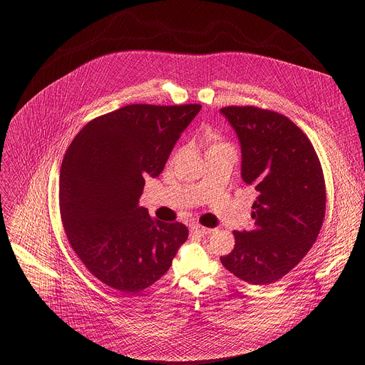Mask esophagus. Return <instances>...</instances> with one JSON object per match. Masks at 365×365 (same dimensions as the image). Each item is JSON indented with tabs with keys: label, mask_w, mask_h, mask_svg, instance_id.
<instances>
[{
	"label": "esophagus",
	"mask_w": 365,
	"mask_h": 365,
	"mask_svg": "<svg viewBox=\"0 0 365 365\" xmlns=\"http://www.w3.org/2000/svg\"><path fill=\"white\" fill-rule=\"evenodd\" d=\"M190 231L195 232V234H199V235H210V234L214 232L212 228H206V227H202V225H199V224H193V225L190 227Z\"/></svg>",
	"instance_id": "1"
}]
</instances>
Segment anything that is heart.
I'll return each mask as SVG.
<instances>
[{
    "label": "heart",
    "mask_w": 365,
    "mask_h": 365,
    "mask_svg": "<svg viewBox=\"0 0 365 365\" xmlns=\"http://www.w3.org/2000/svg\"><path fill=\"white\" fill-rule=\"evenodd\" d=\"M206 138L212 143V147H214V145H220V144H222V143H220V141L217 140V137H215V135H212V134H207V137H206Z\"/></svg>",
    "instance_id": "1"
}]
</instances>
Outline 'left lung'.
Segmentation results:
<instances>
[{
	"label": "left lung",
	"instance_id": "1",
	"mask_svg": "<svg viewBox=\"0 0 365 365\" xmlns=\"http://www.w3.org/2000/svg\"><path fill=\"white\" fill-rule=\"evenodd\" d=\"M221 114L241 144V176L258 196L254 225L234 231L222 266L251 284H270L296 267L317 241L327 210L318 154L287 117L257 107H225Z\"/></svg>",
	"mask_w": 365,
	"mask_h": 365
}]
</instances>
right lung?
Here are the masks:
<instances>
[{
    "label": "right lung",
    "mask_w": 365,
    "mask_h": 365,
    "mask_svg": "<svg viewBox=\"0 0 365 365\" xmlns=\"http://www.w3.org/2000/svg\"><path fill=\"white\" fill-rule=\"evenodd\" d=\"M199 103H133L89 121L66 150L59 178L62 224L85 267L124 296L158 282L187 240L180 222L153 220L138 205Z\"/></svg>",
    "instance_id": "1"
}]
</instances>
